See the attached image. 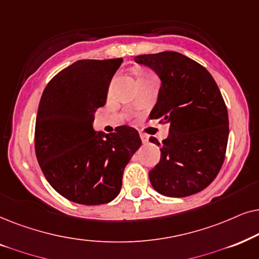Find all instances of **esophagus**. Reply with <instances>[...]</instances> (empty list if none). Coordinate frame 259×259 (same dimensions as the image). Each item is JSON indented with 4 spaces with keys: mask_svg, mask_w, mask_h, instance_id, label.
<instances>
[{
    "mask_svg": "<svg viewBox=\"0 0 259 259\" xmlns=\"http://www.w3.org/2000/svg\"><path fill=\"white\" fill-rule=\"evenodd\" d=\"M140 137H141V140H142L143 143H148V141H149V137H148V136L146 135V134L141 133V134H140Z\"/></svg>",
    "mask_w": 259,
    "mask_h": 259,
    "instance_id": "34e87169",
    "label": "esophagus"
}]
</instances>
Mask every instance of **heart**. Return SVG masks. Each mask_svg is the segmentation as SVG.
<instances>
[{
    "label": "heart",
    "mask_w": 259,
    "mask_h": 259,
    "mask_svg": "<svg viewBox=\"0 0 259 259\" xmlns=\"http://www.w3.org/2000/svg\"><path fill=\"white\" fill-rule=\"evenodd\" d=\"M147 77H149V75H147V74H143V75H141V78H147Z\"/></svg>",
    "instance_id": "b5f03b06"
}]
</instances>
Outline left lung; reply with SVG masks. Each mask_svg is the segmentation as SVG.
<instances>
[{"label":"left lung","mask_w":259,"mask_h":259,"mask_svg":"<svg viewBox=\"0 0 259 259\" xmlns=\"http://www.w3.org/2000/svg\"><path fill=\"white\" fill-rule=\"evenodd\" d=\"M135 61L160 77L150 118L169 126L160 162L149 171L151 186L173 198L201 192L218 175L229 140V115L218 85L202 65L178 52L137 55ZM149 141L161 144L153 136Z\"/></svg>","instance_id":"1"}]
</instances>
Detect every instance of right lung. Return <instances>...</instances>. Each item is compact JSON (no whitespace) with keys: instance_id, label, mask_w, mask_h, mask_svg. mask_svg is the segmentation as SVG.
Returning a JSON list of instances; mask_svg holds the SVG:
<instances>
[{"instance_id":"right-lung-1","label":"right lung","mask_w":259,"mask_h":259,"mask_svg":"<svg viewBox=\"0 0 259 259\" xmlns=\"http://www.w3.org/2000/svg\"><path fill=\"white\" fill-rule=\"evenodd\" d=\"M122 58L78 60L48 82L37 110L35 154L55 191L70 201L101 205L118 195L124 168L142 144L139 132L120 125L104 135L92 127L105 105Z\"/></svg>"}]
</instances>
